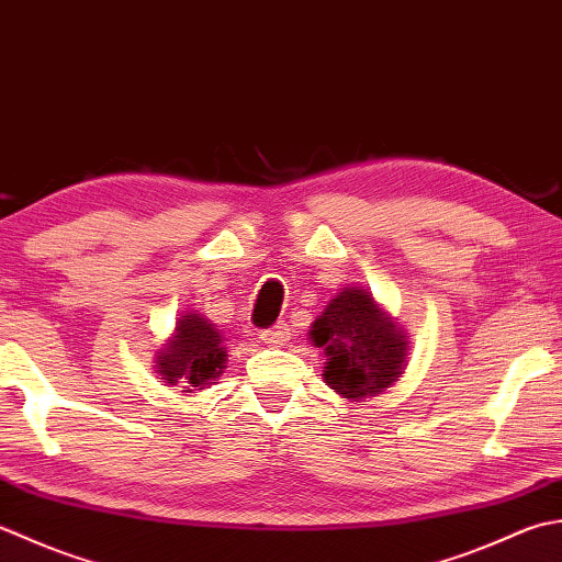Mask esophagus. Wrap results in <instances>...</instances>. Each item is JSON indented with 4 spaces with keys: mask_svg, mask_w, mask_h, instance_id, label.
Listing matches in <instances>:
<instances>
[{
    "mask_svg": "<svg viewBox=\"0 0 562 562\" xmlns=\"http://www.w3.org/2000/svg\"><path fill=\"white\" fill-rule=\"evenodd\" d=\"M261 341H265V345H269V347H283L285 341L291 339V327L285 325V323H277L273 327H269L267 331H261Z\"/></svg>",
    "mask_w": 562,
    "mask_h": 562,
    "instance_id": "34e87169",
    "label": "esophagus"
}]
</instances>
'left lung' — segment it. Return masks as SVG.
I'll list each match as a JSON object with an SVG mask.
<instances>
[{"instance_id": "8db88e82", "label": "left lung", "mask_w": 562, "mask_h": 562, "mask_svg": "<svg viewBox=\"0 0 562 562\" xmlns=\"http://www.w3.org/2000/svg\"><path fill=\"white\" fill-rule=\"evenodd\" d=\"M307 339L325 351V383L351 403L383 395L407 369V329L363 285L331 295Z\"/></svg>"}]
</instances>
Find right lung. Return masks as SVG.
<instances>
[{
    "instance_id": "right-lung-1",
    "label": "right lung",
    "mask_w": 562,
    "mask_h": 562,
    "mask_svg": "<svg viewBox=\"0 0 562 562\" xmlns=\"http://www.w3.org/2000/svg\"><path fill=\"white\" fill-rule=\"evenodd\" d=\"M227 363L225 337L199 311H184L177 317L175 331L155 351V369L169 387L181 393H201L223 375Z\"/></svg>"
}]
</instances>
